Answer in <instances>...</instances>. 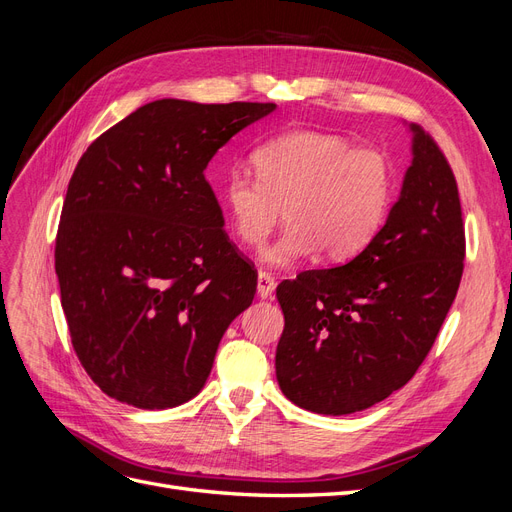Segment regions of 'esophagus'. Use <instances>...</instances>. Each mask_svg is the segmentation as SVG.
<instances>
[{
  "mask_svg": "<svg viewBox=\"0 0 512 512\" xmlns=\"http://www.w3.org/2000/svg\"><path fill=\"white\" fill-rule=\"evenodd\" d=\"M256 290H258L260 298H269L273 294V290H275V279L269 273L260 271L258 279H256Z\"/></svg>",
  "mask_w": 512,
  "mask_h": 512,
  "instance_id": "obj_1",
  "label": "esophagus"
}]
</instances>
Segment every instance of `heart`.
Listing matches in <instances>:
<instances>
[{"mask_svg": "<svg viewBox=\"0 0 512 512\" xmlns=\"http://www.w3.org/2000/svg\"><path fill=\"white\" fill-rule=\"evenodd\" d=\"M252 161L256 175L228 171L218 197L243 245H260L284 207L286 231L260 254L271 267H290L311 252L326 262L356 256L390 207V158L373 146H351L341 135L284 131L262 142Z\"/></svg>", "mask_w": 512, "mask_h": 512, "instance_id": "heart-1", "label": "heart"}]
</instances>
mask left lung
<instances>
[{
  "label": "left lung",
  "mask_w": 512,
  "mask_h": 512,
  "mask_svg": "<svg viewBox=\"0 0 512 512\" xmlns=\"http://www.w3.org/2000/svg\"><path fill=\"white\" fill-rule=\"evenodd\" d=\"M413 133V161L381 231L347 264L277 286L284 332L275 375L296 407L364 411L426 360L455 301L466 239L455 175L434 139Z\"/></svg>",
  "instance_id": "8db88e82"
}]
</instances>
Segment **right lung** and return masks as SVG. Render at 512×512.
<instances>
[{
  "instance_id": "add662e5",
  "label": "right lung",
  "mask_w": 512,
  "mask_h": 512,
  "mask_svg": "<svg viewBox=\"0 0 512 512\" xmlns=\"http://www.w3.org/2000/svg\"><path fill=\"white\" fill-rule=\"evenodd\" d=\"M275 103L158 99L99 135L61 211L55 271L72 345L101 392L137 409L195 398L256 271L224 233L207 163Z\"/></svg>"
}]
</instances>
